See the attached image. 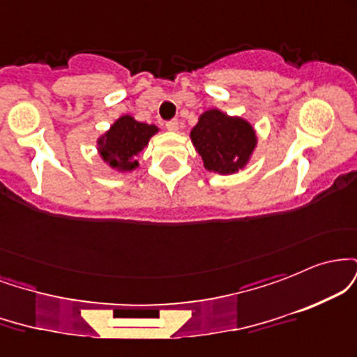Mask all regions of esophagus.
Masks as SVG:
<instances>
[{"mask_svg":"<svg viewBox=\"0 0 357 357\" xmlns=\"http://www.w3.org/2000/svg\"><path fill=\"white\" fill-rule=\"evenodd\" d=\"M178 127H179V122L176 121V119H173V121H169V122H166V129L171 130V132H176V130H178Z\"/></svg>","mask_w":357,"mask_h":357,"instance_id":"34e87169","label":"esophagus"}]
</instances>
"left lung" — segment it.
<instances>
[{
	"instance_id": "8db88e82",
	"label": "left lung",
	"mask_w": 357,
	"mask_h": 357,
	"mask_svg": "<svg viewBox=\"0 0 357 357\" xmlns=\"http://www.w3.org/2000/svg\"><path fill=\"white\" fill-rule=\"evenodd\" d=\"M190 136L204 167L218 174L243 169L257 146L255 130L248 121L230 117L218 109L203 112Z\"/></svg>"
}]
</instances>
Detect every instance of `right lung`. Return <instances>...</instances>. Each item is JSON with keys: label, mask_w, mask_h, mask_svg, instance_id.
I'll return each mask as SVG.
<instances>
[{"label": "right lung", "mask_w": 357, "mask_h": 357, "mask_svg": "<svg viewBox=\"0 0 357 357\" xmlns=\"http://www.w3.org/2000/svg\"><path fill=\"white\" fill-rule=\"evenodd\" d=\"M158 127L153 124L137 122L130 116L119 117L107 132L97 141L102 161L107 162L112 169L127 173L139 166L136 155L147 146L149 139L158 132Z\"/></svg>", "instance_id": "obj_1"}]
</instances>
